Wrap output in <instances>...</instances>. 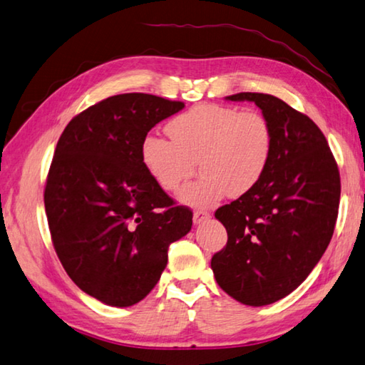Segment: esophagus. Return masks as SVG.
<instances>
[{"label": "esophagus", "mask_w": 365, "mask_h": 365, "mask_svg": "<svg viewBox=\"0 0 365 365\" xmlns=\"http://www.w3.org/2000/svg\"><path fill=\"white\" fill-rule=\"evenodd\" d=\"M210 217H211V215H210L208 211L197 210V211L194 212V224H195V225H200V224H203V222L208 221Z\"/></svg>", "instance_id": "1"}]
</instances>
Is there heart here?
Listing matches in <instances>:
<instances>
[{
    "label": "heart",
    "instance_id": "obj_1",
    "mask_svg": "<svg viewBox=\"0 0 365 365\" xmlns=\"http://www.w3.org/2000/svg\"><path fill=\"white\" fill-rule=\"evenodd\" d=\"M167 132L171 140L155 133L144 136L141 163L162 190L175 192L197 160L202 178L178 195L190 208H211L230 194L251 192L272 159L273 130L259 111L205 103L171 119Z\"/></svg>",
    "mask_w": 365,
    "mask_h": 365
}]
</instances>
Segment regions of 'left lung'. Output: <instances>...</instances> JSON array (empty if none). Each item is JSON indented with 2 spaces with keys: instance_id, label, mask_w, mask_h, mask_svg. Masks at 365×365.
I'll return each instance as SVG.
<instances>
[{
  "instance_id": "left-lung-1",
  "label": "left lung",
  "mask_w": 365,
  "mask_h": 365,
  "mask_svg": "<svg viewBox=\"0 0 365 365\" xmlns=\"http://www.w3.org/2000/svg\"><path fill=\"white\" fill-rule=\"evenodd\" d=\"M225 100L252 101L262 111L273 153L256 187L215 212L229 240L211 268L230 297L264 307L297 289L331 243L340 173L318 125L283 100L251 92Z\"/></svg>"
}]
</instances>
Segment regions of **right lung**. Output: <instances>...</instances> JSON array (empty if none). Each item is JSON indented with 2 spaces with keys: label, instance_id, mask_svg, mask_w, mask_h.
<instances>
[{
  "label": "right lung",
  "instance_id": "add662e5",
  "mask_svg": "<svg viewBox=\"0 0 365 365\" xmlns=\"http://www.w3.org/2000/svg\"><path fill=\"white\" fill-rule=\"evenodd\" d=\"M181 101L122 93L87 108L55 148L44 190L52 243L81 291L109 307H132L154 289L168 246L187 235L192 211L144 170L149 130Z\"/></svg>",
  "mask_w": 365,
  "mask_h": 365
}]
</instances>
